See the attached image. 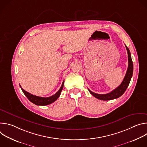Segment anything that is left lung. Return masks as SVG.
Segmentation results:
<instances>
[{
    "label": "left lung",
    "mask_w": 147,
    "mask_h": 147,
    "mask_svg": "<svg viewBox=\"0 0 147 147\" xmlns=\"http://www.w3.org/2000/svg\"><path fill=\"white\" fill-rule=\"evenodd\" d=\"M125 48H126L127 53H128L129 65H128V69H127L126 74H125V77H124L122 82L121 83V84L118 87H117L116 89L113 90L112 92H111L108 94H96V93L92 92L91 91H90L88 89L89 92L96 98L100 99V100H108L116 99V98L120 97V96H121L124 94V92L125 91V90H126L127 88L128 87L129 84H130V80H131V78L133 76V63L132 59H131L130 52L129 48H127V47L126 45H125Z\"/></svg>",
    "instance_id": "1"
}]
</instances>
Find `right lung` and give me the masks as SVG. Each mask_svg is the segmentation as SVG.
<instances>
[{"mask_svg":"<svg viewBox=\"0 0 147 147\" xmlns=\"http://www.w3.org/2000/svg\"><path fill=\"white\" fill-rule=\"evenodd\" d=\"M63 85H64V81L63 82L62 85H61L60 88L59 89V90L55 95H53L51 96H49V97H47V98L40 97V96L34 95L27 92L24 89H23L20 85V87L21 89L22 90L24 95L27 96V98L28 99V100L30 101H31L34 104L36 105L45 106V105H49V104L54 102L57 99V98L59 97V96L60 95V93L63 90Z\"/></svg>","mask_w":147,"mask_h":147,"instance_id":"1","label":"right lung"}]
</instances>
